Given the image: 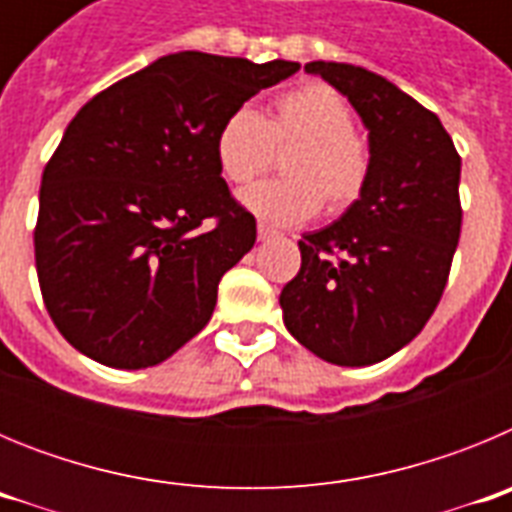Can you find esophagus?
<instances>
[{"mask_svg": "<svg viewBox=\"0 0 512 512\" xmlns=\"http://www.w3.org/2000/svg\"><path fill=\"white\" fill-rule=\"evenodd\" d=\"M259 241H269V238H274V235H277V230L274 228H269V225H264V223H259Z\"/></svg>", "mask_w": 512, "mask_h": 512, "instance_id": "1", "label": "esophagus"}]
</instances>
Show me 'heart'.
Wrapping results in <instances>:
<instances>
[{
    "label": "heart",
    "instance_id": "heart-1",
    "mask_svg": "<svg viewBox=\"0 0 512 512\" xmlns=\"http://www.w3.org/2000/svg\"><path fill=\"white\" fill-rule=\"evenodd\" d=\"M282 161L284 179L248 187L241 202L274 225H302L325 207L328 215L351 210L372 179V148L354 128V110L333 87L312 81L284 92L271 115L241 104L228 112L215 135V161L230 184L253 182L274 158V148H291Z\"/></svg>",
    "mask_w": 512,
    "mask_h": 512
}]
</instances>
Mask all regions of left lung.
<instances>
[{
    "label": "left lung",
    "mask_w": 512,
    "mask_h": 512,
    "mask_svg": "<svg viewBox=\"0 0 512 512\" xmlns=\"http://www.w3.org/2000/svg\"><path fill=\"white\" fill-rule=\"evenodd\" d=\"M364 120L372 179L336 223L302 235V266L279 295L284 325L320 359L369 366L418 336L449 282L461 233L454 140L392 81L312 61Z\"/></svg>",
    "instance_id": "obj_1"
}]
</instances>
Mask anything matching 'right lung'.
Masks as SVG:
<instances>
[{"instance_id": "obj_1", "label": "right lung", "mask_w": 512, "mask_h": 512, "mask_svg": "<svg viewBox=\"0 0 512 512\" xmlns=\"http://www.w3.org/2000/svg\"><path fill=\"white\" fill-rule=\"evenodd\" d=\"M295 71L171 53L76 112L45 164L35 225L45 310L76 351L146 369L210 323L217 284L256 243L217 169V128Z\"/></svg>"}]
</instances>
